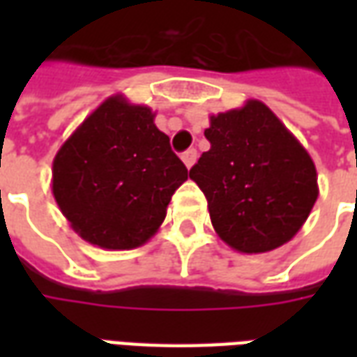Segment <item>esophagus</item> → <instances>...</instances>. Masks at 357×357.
I'll use <instances>...</instances> for the list:
<instances>
[{"label":"esophagus","mask_w":357,"mask_h":357,"mask_svg":"<svg viewBox=\"0 0 357 357\" xmlns=\"http://www.w3.org/2000/svg\"><path fill=\"white\" fill-rule=\"evenodd\" d=\"M181 160H183V164H185L187 168H191L195 164V160H197V151H195V149H187L185 153H181Z\"/></svg>","instance_id":"34e87169"}]
</instances>
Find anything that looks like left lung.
I'll list each match as a JSON object with an SVG mask.
<instances>
[{
	"label": "left lung",
	"mask_w": 357,
	"mask_h": 357,
	"mask_svg": "<svg viewBox=\"0 0 357 357\" xmlns=\"http://www.w3.org/2000/svg\"><path fill=\"white\" fill-rule=\"evenodd\" d=\"M210 151L189 170L220 239L258 255L298 233L317 199L314 160L262 101L210 116Z\"/></svg>",
	"instance_id": "1"
}]
</instances>
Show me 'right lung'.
I'll return each mask as SVG.
<instances>
[{"label":"right lung","mask_w":357,"mask_h":357,"mask_svg":"<svg viewBox=\"0 0 357 357\" xmlns=\"http://www.w3.org/2000/svg\"><path fill=\"white\" fill-rule=\"evenodd\" d=\"M187 176L151 109L114 95L59 149L53 195L82 239L130 250L155 235Z\"/></svg>","instance_id":"1"}]
</instances>
